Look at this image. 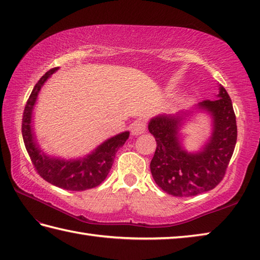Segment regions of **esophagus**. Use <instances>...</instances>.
Here are the masks:
<instances>
[{"label":"esophagus","instance_id":"obj_1","mask_svg":"<svg viewBox=\"0 0 260 260\" xmlns=\"http://www.w3.org/2000/svg\"><path fill=\"white\" fill-rule=\"evenodd\" d=\"M132 134L133 135H140L142 133H144L146 129V123L144 120H136L132 124Z\"/></svg>","mask_w":260,"mask_h":260}]
</instances>
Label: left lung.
I'll return each mask as SVG.
<instances>
[{"label":"left lung","mask_w":260,"mask_h":260,"mask_svg":"<svg viewBox=\"0 0 260 260\" xmlns=\"http://www.w3.org/2000/svg\"><path fill=\"white\" fill-rule=\"evenodd\" d=\"M218 90L216 100H204L197 105L213 118L211 139L197 153H188L178 135L185 115L189 113L160 115L150 120L149 132L156 141L151 174L167 194L196 196L212 190L224 178L237 143V120L230 95L222 85Z\"/></svg>","instance_id":"8db88e82"}]
</instances>
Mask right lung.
Here are the masks:
<instances>
[{"label":"right lung","instance_id":"1","mask_svg":"<svg viewBox=\"0 0 260 260\" xmlns=\"http://www.w3.org/2000/svg\"><path fill=\"white\" fill-rule=\"evenodd\" d=\"M57 70V68L49 70L40 78L24 107L22 117V137L24 146L35 169L37 170L39 176H42L49 184L66 190H86L99 186L106 179L114 164L116 152L125 144L129 136V132H124L105 141L93 152L82 159L63 160L59 157L46 155L40 150L32 132V110L42 86Z\"/></svg>","mask_w":260,"mask_h":260}]
</instances>
